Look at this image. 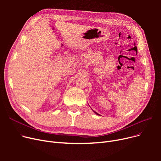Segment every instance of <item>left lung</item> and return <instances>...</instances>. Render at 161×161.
<instances>
[{"instance_id":"obj_1","label":"left lung","mask_w":161,"mask_h":161,"mask_svg":"<svg viewBox=\"0 0 161 161\" xmlns=\"http://www.w3.org/2000/svg\"><path fill=\"white\" fill-rule=\"evenodd\" d=\"M93 112H95V114H97V115H99V114H98V113H97V112H95V111H93Z\"/></svg>"}]
</instances>
